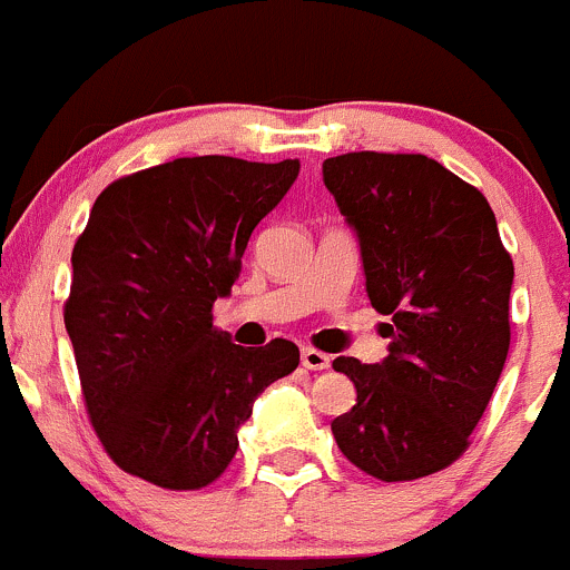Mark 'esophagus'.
<instances>
[{"mask_svg": "<svg viewBox=\"0 0 570 570\" xmlns=\"http://www.w3.org/2000/svg\"><path fill=\"white\" fill-rule=\"evenodd\" d=\"M330 361H333V357H330L327 352L313 350V346H305V350H302V366H305V370L322 372V370H327Z\"/></svg>", "mask_w": 570, "mask_h": 570, "instance_id": "esophagus-1", "label": "esophagus"}]
</instances>
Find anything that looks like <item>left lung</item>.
I'll use <instances>...</instances> for the list:
<instances>
[{
	"label": "left lung",
	"mask_w": 570,
	"mask_h": 570,
	"mask_svg": "<svg viewBox=\"0 0 570 570\" xmlns=\"http://www.w3.org/2000/svg\"><path fill=\"white\" fill-rule=\"evenodd\" d=\"M324 184L357 232L372 307L392 318L386 361H333L357 392L333 436L381 481L439 473L470 448L507 363L514 265L495 213L422 154L333 156Z\"/></svg>",
	"instance_id": "left-lung-1"
}]
</instances>
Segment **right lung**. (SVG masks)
Segmentation results:
<instances>
[{"label":"right lung","instance_id":"right-lung-1","mask_svg":"<svg viewBox=\"0 0 570 570\" xmlns=\"http://www.w3.org/2000/svg\"><path fill=\"white\" fill-rule=\"evenodd\" d=\"M296 176V159L193 156L97 195L63 322L89 420L119 470L165 490L213 484L254 400L299 366L294 341L237 346L213 327L254 226Z\"/></svg>","mask_w":570,"mask_h":570}]
</instances>
